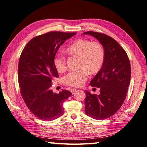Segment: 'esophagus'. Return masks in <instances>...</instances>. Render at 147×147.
Instances as JSON below:
<instances>
[{
    "label": "esophagus",
    "instance_id": "obj_1",
    "mask_svg": "<svg viewBox=\"0 0 147 147\" xmlns=\"http://www.w3.org/2000/svg\"><path fill=\"white\" fill-rule=\"evenodd\" d=\"M77 90H78V89H74H74H71V92H72L73 94H74L75 92H76V91H77Z\"/></svg>",
    "mask_w": 147,
    "mask_h": 147
}]
</instances>
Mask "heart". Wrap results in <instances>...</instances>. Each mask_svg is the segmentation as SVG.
<instances>
[{
  "label": "heart",
  "instance_id": "1",
  "mask_svg": "<svg viewBox=\"0 0 147 147\" xmlns=\"http://www.w3.org/2000/svg\"><path fill=\"white\" fill-rule=\"evenodd\" d=\"M66 53L78 57L76 71L67 73L63 78L65 84L71 87L79 88L84 84L88 78V72L94 74L102 68L105 60V50L103 46L97 41L86 39H78L66 47ZM53 64L59 73L66 69V58L63 54L56 55Z\"/></svg>",
  "mask_w": 147,
  "mask_h": 147
}]
</instances>
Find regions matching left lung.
Segmentation results:
<instances>
[{
	"label": "left lung",
	"instance_id": "obj_1",
	"mask_svg": "<svg viewBox=\"0 0 147 147\" xmlns=\"http://www.w3.org/2000/svg\"><path fill=\"white\" fill-rule=\"evenodd\" d=\"M83 34L95 37L105 50L102 68L90 82L92 87L100 89V94L85 91V113L94 119H106L118 111L126 98L131 76L130 61L126 51L112 37L92 31Z\"/></svg>",
	"mask_w": 147,
	"mask_h": 147
}]
</instances>
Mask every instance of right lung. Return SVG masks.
Wrapping results in <instances>:
<instances>
[{
  "label": "right lung",
  "mask_w": 147,
  "mask_h": 147,
  "mask_svg": "<svg viewBox=\"0 0 147 147\" xmlns=\"http://www.w3.org/2000/svg\"><path fill=\"white\" fill-rule=\"evenodd\" d=\"M76 33L50 32L36 36L24 47L18 62L20 92L28 108L38 119L50 121L62 115L63 102L72 95L51 90L52 81L58 78L53 59L59 48Z\"/></svg>",
  "instance_id": "1"
}]
</instances>
